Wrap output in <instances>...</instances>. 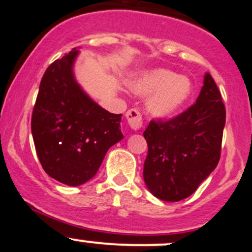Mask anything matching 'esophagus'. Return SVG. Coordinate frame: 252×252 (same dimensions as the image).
I'll return each instance as SVG.
<instances>
[{
	"instance_id": "1",
	"label": "esophagus",
	"mask_w": 252,
	"mask_h": 252,
	"mask_svg": "<svg viewBox=\"0 0 252 252\" xmlns=\"http://www.w3.org/2000/svg\"><path fill=\"white\" fill-rule=\"evenodd\" d=\"M126 121H128V126L134 130V131H138V130L142 128V124H143L142 115L140 114L138 110L130 109L126 114Z\"/></svg>"
}]
</instances>
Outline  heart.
<instances>
[{"label": "heart", "mask_w": 252, "mask_h": 252, "mask_svg": "<svg viewBox=\"0 0 252 252\" xmlns=\"http://www.w3.org/2000/svg\"><path fill=\"white\" fill-rule=\"evenodd\" d=\"M132 89L142 96L152 94L148 103L150 114L167 118L179 114L193 94V84L187 77H179L166 68H154L140 74Z\"/></svg>", "instance_id": "1"}]
</instances>
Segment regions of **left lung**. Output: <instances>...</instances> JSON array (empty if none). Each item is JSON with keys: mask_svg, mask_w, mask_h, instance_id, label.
I'll use <instances>...</instances> for the list:
<instances>
[{"mask_svg": "<svg viewBox=\"0 0 252 252\" xmlns=\"http://www.w3.org/2000/svg\"><path fill=\"white\" fill-rule=\"evenodd\" d=\"M224 103L210 73L196 102L178 116L150 121L143 136L148 154L143 179L156 198L180 201L194 193L220 158Z\"/></svg>", "mask_w": 252, "mask_h": 252, "instance_id": "left-lung-1", "label": "left lung"}]
</instances>
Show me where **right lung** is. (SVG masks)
Here are the masks:
<instances>
[{
  "label": "right lung",
  "mask_w": 252,
  "mask_h": 252,
  "mask_svg": "<svg viewBox=\"0 0 252 252\" xmlns=\"http://www.w3.org/2000/svg\"><path fill=\"white\" fill-rule=\"evenodd\" d=\"M78 53L73 48L48 66L32 115V135L43 170L68 186L94 178L110 147L123 138L122 115L94 103L74 79Z\"/></svg>",
  "instance_id": "obj_1"
}]
</instances>
